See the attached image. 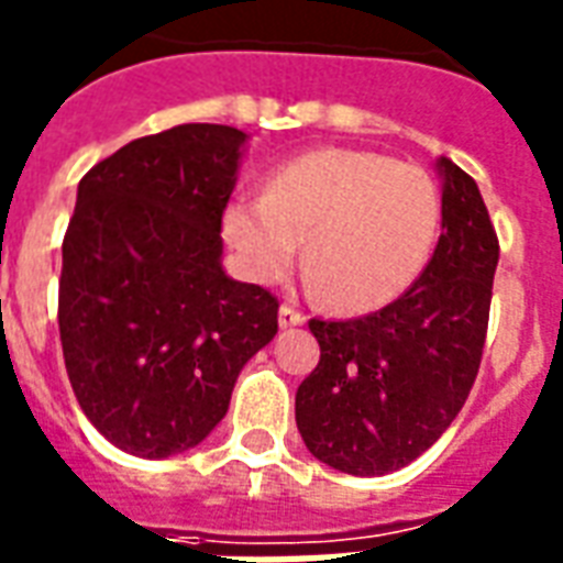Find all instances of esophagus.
Listing matches in <instances>:
<instances>
[{
    "instance_id": "obj_1",
    "label": "esophagus",
    "mask_w": 563,
    "mask_h": 563,
    "mask_svg": "<svg viewBox=\"0 0 563 563\" xmlns=\"http://www.w3.org/2000/svg\"><path fill=\"white\" fill-rule=\"evenodd\" d=\"M305 322V313L296 308V305H282L278 308V325L282 329H290V325H302Z\"/></svg>"
}]
</instances>
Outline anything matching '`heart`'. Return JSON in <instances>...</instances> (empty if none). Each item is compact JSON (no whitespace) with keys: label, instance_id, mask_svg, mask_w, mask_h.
Instances as JSON below:
<instances>
[{"label":"heart","instance_id":"obj_1","mask_svg":"<svg viewBox=\"0 0 563 563\" xmlns=\"http://www.w3.org/2000/svg\"><path fill=\"white\" fill-rule=\"evenodd\" d=\"M440 196L426 169L378 152H305L273 169L264 194L238 196L222 234L246 276L278 285L302 243L305 276L334 311L394 302L420 276L438 241Z\"/></svg>","mask_w":563,"mask_h":563}]
</instances>
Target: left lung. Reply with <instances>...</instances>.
<instances>
[{"label":"left lung","instance_id":"obj_1","mask_svg":"<svg viewBox=\"0 0 563 563\" xmlns=\"http://www.w3.org/2000/svg\"><path fill=\"white\" fill-rule=\"evenodd\" d=\"M443 232L420 278L382 311L311 320L320 364L296 390L313 459L352 476L411 464L467 402L485 350L499 241L473 178L449 158Z\"/></svg>","mask_w":563,"mask_h":563}]
</instances>
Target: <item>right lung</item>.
<instances>
[{
    "instance_id": "add662e5",
    "label": "right lung",
    "mask_w": 563,
    "mask_h": 563,
    "mask_svg": "<svg viewBox=\"0 0 563 563\" xmlns=\"http://www.w3.org/2000/svg\"><path fill=\"white\" fill-rule=\"evenodd\" d=\"M246 134L187 123L125 143L78 181L58 329L96 431L137 459L194 449L229 411L278 299L222 269V211Z\"/></svg>"
}]
</instances>
